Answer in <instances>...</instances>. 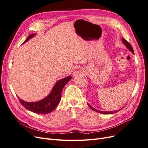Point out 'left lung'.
<instances>
[{
    "instance_id": "left-lung-1",
    "label": "left lung",
    "mask_w": 148,
    "mask_h": 148,
    "mask_svg": "<svg viewBox=\"0 0 148 148\" xmlns=\"http://www.w3.org/2000/svg\"><path fill=\"white\" fill-rule=\"evenodd\" d=\"M122 42H123V44H124V45L126 46V47L128 49V50L130 51V52H132L133 54H134V51H133V47H132V46H131V44H130L128 42H127L126 40H125L124 38H122ZM88 105L89 106V107H90V108L92 110H94V111H96V112H99V113H101V114H114V113H117V112H119V111H120L121 109H122V108L121 109H119V110H114V111H101V110H97V109H95L94 108V107H92L90 104H89L88 103Z\"/></svg>"
}]
</instances>
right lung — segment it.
<instances>
[{"label": "right lung", "instance_id": "1", "mask_svg": "<svg viewBox=\"0 0 148 148\" xmlns=\"http://www.w3.org/2000/svg\"><path fill=\"white\" fill-rule=\"evenodd\" d=\"M36 34H32L29 36L28 38L26 39L25 42V43L28 40L35 36ZM72 78L71 76H68L63 79L57 81L54 86L52 88V91L49 95L44 97V99L36 102H26L21 99L19 97H18L21 104L24 107L36 114H45L51 112L54 110L61 99L62 91L65 85L68 83L70 80Z\"/></svg>", "mask_w": 148, "mask_h": 148}]
</instances>
